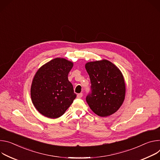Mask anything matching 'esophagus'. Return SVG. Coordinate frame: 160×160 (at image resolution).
<instances>
[{
    "mask_svg": "<svg viewBox=\"0 0 160 160\" xmlns=\"http://www.w3.org/2000/svg\"><path fill=\"white\" fill-rule=\"evenodd\" d=\"M82 93H79V94H78V95H77V97L78 98H81L82 97Z\"/></svg>",
    "mask_w": 160,
    "mask_h": 160,
    "instance_id": "1",
    "label": "esophagus"
}]
</instances>
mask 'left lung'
I'll use <instances>...</instances> for the list:
<instances>
[{"label":"left lung","instance_id":"left-lung-1","mask_svg":"<svg viewBox=\"0 0 160 160\" xmlns=\"http://www.w3.org/2000/svg\"><path fill=\"white\" fill-rule=\"evenodd\" d=\"M85 68L92 83V93L86 97L90 108L100 117L113 114L125 98L126 85L121 71L105 59L88 62Z\"/></svg>","mask_w":160,"mask_h":160}]
</instances>
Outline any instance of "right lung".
I'll return each mask as SVG.
<instances>
[{"label":"right lung","instance_id":"1","mask_svg":"<svg viewBox=\"0 0 160 160\" xmlns=\"http://www.w3.org/2000/svg\"><path fill=\"white\" fill-rule=\"evenodd\" d=\"M73 62L56 58L42 65L33 78L30 95L34 107L44 116H62L76 97L68 74Z\"/></svg>","mask_w":160,"mask_h":160}]
</instances>
